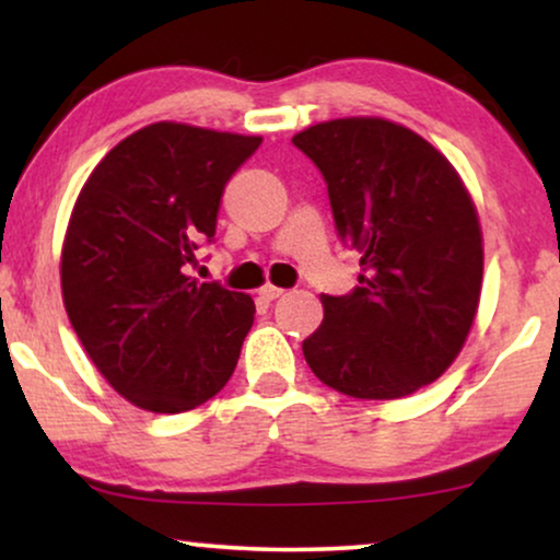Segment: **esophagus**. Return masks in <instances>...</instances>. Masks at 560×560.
I'll list each match as a JSON object with an SVG mask.
<instances>
[{"mask_svg": "<svg viewBox=\"0 0 560 560\" xmlns=\"http://www.w3.org/2000/svg\"><path fill=\"white\" fill-rule=\"evenodd\" d=\"M257 293H259V298H262V301L270 303V301H275V298H280L282 293H285V290L278 288V285H270V282H265V285L259 288Z\"/></svg>", "mask_w": 560, "mask_h": 560, "instance_id": "34e87169", "label": "esophagus"}]
</instances>
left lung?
Segmentation results:
<instances>
[{
  "label": "left lung",
  "instance_id": "1",
  "mask_svg": "<svg viewBox=\"0 0 560 560\" xmlns=\"http://www.w3.org/2000/svg\"><path fill=\"white\" fill-rule=\"evenodd\" d=\"M293 144L324 175L336 232L362 267L349 295H320L324 320L303 341L305 362L359 400L412 395L448 370L477 316V206L454 165L395 121H320Z\"/></svg>",
  "mask_w": 560,
  "mask_h": 560
}]
</instances>
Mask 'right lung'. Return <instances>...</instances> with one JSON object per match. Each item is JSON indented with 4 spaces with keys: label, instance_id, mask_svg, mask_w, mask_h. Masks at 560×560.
Wrapping results in <instances>:
<instances>
[{
    "label": "right lung",
    "instance_id": "add662e5",
    "mask_svg": "<svg viewBox=\"0 0 560 560\" xmlns=\"http://www.w3.org/2000/svg\"><path fill=\"white\" fill-rule=\"evenodd\" d=\"M262 137L158 121L106 152L75 198L60 257L66 313L137 408L186 412L232 377L255 301L188 278L221 194Z\"/></svg>",
    "mask_w": 560,
    "mask_h": 560
}]
</instances>
